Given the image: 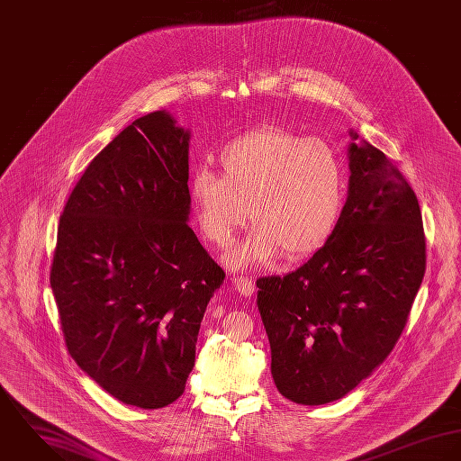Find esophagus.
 I'll list each match as a JSON object with an SVG mask.
<instances>
[{
	"label": "esophagus",
	"mask_w": 461,
	"mask_h": 461,
	"mask_svg": "<svg viewBox=\"0 0 461 461\" xmlns=\"http://www.w3.org/2000/svg\"><path fill=\"white\" fill-rule=\"evenodd\" d=\"M233 285H235V290H237L240 295L249 297V295L255 294V283H253V279H249V277H246V276H237V277H233Z\"/></svg>",
	"instance_id": "1"
}]
</instances>
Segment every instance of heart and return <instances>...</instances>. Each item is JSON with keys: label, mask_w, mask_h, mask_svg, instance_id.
Segmentation results:
<instances>
[{"label": "heart", "mask_w": 461, "mask_h": 461, "mask_svg": "<svg viewBox=\"0 0 461 461\" xmlns=\"http://www.w3.org/2000/svg\"><path fill=\"white\" fill-rule=\"evenodd\" d=\"M189 194L203 235L221 249L244 228L249 208L255 233L230 256L231 265L267 263L279 253L299 259L338 226L347 171L330 143L268 125L230 141L219 154V175L196 169Z\"/></svg>", "instance_id": "obj_1"}]
</instances>
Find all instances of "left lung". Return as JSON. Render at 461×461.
Segmentation results:
<instances>
[{
	"mask_svg": "<svg viewBox=\"0 0 461 461\" xmlns=\"http://www.w3.org/2000/svg\"><path fill=\"white\" fill-rule=\"evenodd\" d=\"M348 198L329 240L285 277L256 281L277 391L325 405L356 389L400 339L426 270L417 196L350 131Z\"/></svg>",
	"mask_w": 461,
	"mask_h": 461,
	"instance_id": "left-lung-1",
	"label": "left lung"
}]
</instances>
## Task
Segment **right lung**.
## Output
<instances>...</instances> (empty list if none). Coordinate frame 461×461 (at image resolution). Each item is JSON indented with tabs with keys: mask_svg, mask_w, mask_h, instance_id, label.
Masks as SVG:
<instances>
[{
	"mask_svg": "<svg viewBox=\"0 0 461 461\" xmlns=\"http://www.w3.org/2000/svg\"><path fill=\"white\" fill-rule=\"evenodd\" d=\"M189 140L166 111L134 120L88 164L58 226L51 288L68 354L140 409L184 394L224 281L187 224Z\"/></svg>",
	"mask_w": 461,
	"mask_h": 461,
	"instance_id": "obj_1",
	"label": "right lung"
}]
</instances>
